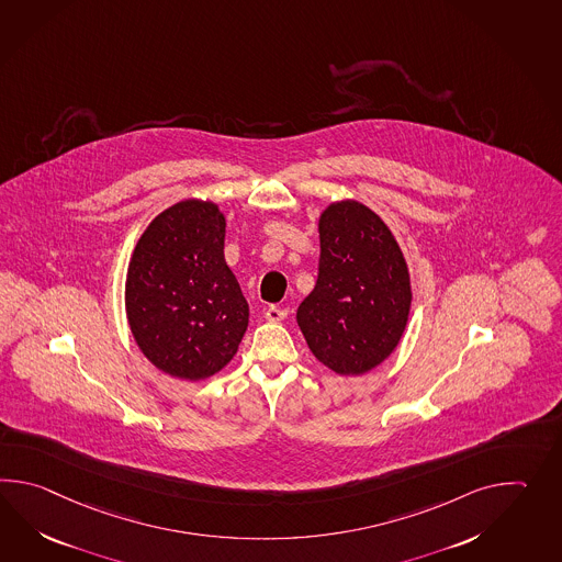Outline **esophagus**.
Returning <instances> with one entry per match:
<instances>
[{
  "label": "esophagus",
  "mask_w": 562,
  "mask_h": 562,
  "mask_svg": "<svg viewBox=\"0 0 562 562\" xmlns=\"http://www.w3.org/2000/svg\"><path fill=\"white\" fill-rule=\"evenodd\" d=\"M286 316V308H280V306H270V308H266V321H270V323H280V321H284Z\"/></svg>",
  "instance_id": "esophagus-1"
}]
</instances>
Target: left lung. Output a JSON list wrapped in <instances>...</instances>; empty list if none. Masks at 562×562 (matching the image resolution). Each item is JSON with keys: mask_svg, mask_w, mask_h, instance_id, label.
<instances>
[{"mask_svg": "<svg viewBox=\"0 0 562 562\" xmlns=\"http://www.w3.org/2000/svg\"><path fill=\"white\" fill-rule=\"evenodd\" d=\"M318 280L296 312L312 355L342 376L369 373L397 349L412 311V276L389 225L357 200L318 217Z\"/></svg>", "mask_w": 562, "mask_h": 562, "instance_id": "obj_1", "label": "left lung"}]
</instances>
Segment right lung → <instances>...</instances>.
I'll list each match as a JSON object with an SVG mask.
<instances>
[{"instance_id": "add662e5", "label": "right lung", "mask_w": 562, "mask_h": 562, "mask_svg": "<svg viewBox=\"0 0 562 562\" xmlns=\"http://www.w3.org/2000/svg\"><path fill=\"white\" fill-rule=\"evenodd\" d=\"M224 241L220 205L186 200L145 227L131 256L126 321L140 352L175 379L220 373L236 357L250 323Z\"/></svg>"}]
</instances>
